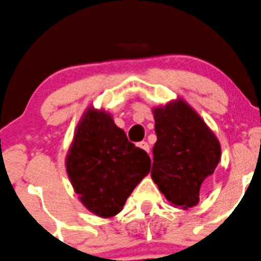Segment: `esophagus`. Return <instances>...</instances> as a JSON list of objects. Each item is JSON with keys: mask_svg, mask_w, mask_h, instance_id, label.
Segmentation results:
<instances>
[{"mask_svg": "<svg viewBox=\"0 0 261 261\" xmlns=\"http://www.w3.org/2000/svg\"><path fill=\"white\" fill-rule=\"evenodd\" d=\"M139 146L141 147V149H144L146 152L150 151V146H149V144H147L146 141H141V142H140V144H139Z\"/></svg>", "mask_w": 261, "mask_h": 261, "instance_id": "obj_1", "label": "esophagus"}]
</instances>
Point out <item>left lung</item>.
<instances>
[{"label":"left lung","instance_id":"1","mask_svg":"<svg viewBox=\"0 0 261 261\" xmlns=\"http://www.w3.org/2000/svg\"><path fill=\"white\" fill-rule=\"evenodd\" d=\"M153 117L158 141L152 149V180L171 204L195 206L200 186L220 160V144L182 100L155 109Z\"/></svg>","mask_w":261,"mask_h":261}]
</instances>
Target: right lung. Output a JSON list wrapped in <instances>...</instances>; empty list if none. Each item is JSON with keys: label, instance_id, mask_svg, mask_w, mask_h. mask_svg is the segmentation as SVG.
Returning a JSON list of instances; mask_svg holds the SVG:
<instances>
[{"label": "right lung", "instance_id": "1", "mask_svg": "<svg viewBox=\"0 0 261 261\" xmlns=\"http://www.w3.org/2000/svg\"><path fill=\"white\" fill-rule=\"evenodd\" d=\"M151 160L127 140L105 111L89 109L76 128L66 160L68 177L82 204L101 218L122 210Z\"/></svg>", "mask_w": 261, "mask_h": 261}]
</instances>
